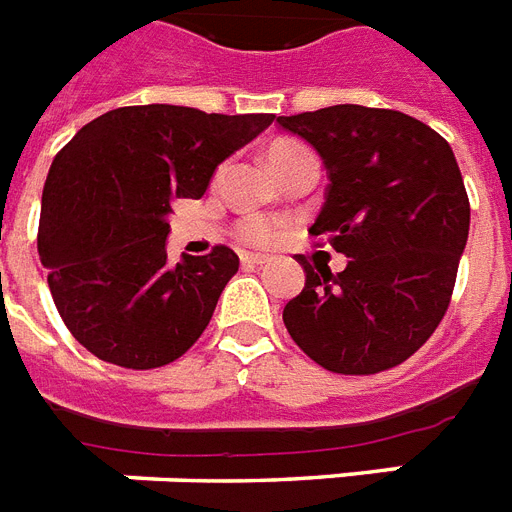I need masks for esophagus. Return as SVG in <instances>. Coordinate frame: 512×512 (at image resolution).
Wrapping results in <instances>:
<instances>
[{
	"mask_svg": "<svg viewBox=\"0 0 512 512\" xmlns=\"http://www.w3.org/2000/svg\"><path fill=\"white\" fill-rule=\"evenodd\" d=\"M240 261H243V264H248V267H267L269 256H259V253H243V256H240Z\"/></svg>",
	"mask_w": 512,
	"mask_h": 512,
	"instance_id": "esophagus-1",
	"label": "esophagus"
}]
</instances>
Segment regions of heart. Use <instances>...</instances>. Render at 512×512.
<instances>
[{
    "mask_svg": "<svg viewBox=\"0 0 512 512\" xmlns=\"http://www.w3.org/2000/svg\"><path fill=\"white\" fill-rule=\"evenodd\" d=\"M304 158H314V155L296 140H275L267 150V161L277 177H280L285 169H290L293 163L304 161ZM288 227L290 224L285 222V219L248 214L237 222L235 235L243 245H253V248H272V245H277L282 237H285Z\"/></svg>",
    "mask_w": 512,
    "mask_h": 512,
    "instance_id": "b5f03b06",
    "label": "heart"
}]
</instances>
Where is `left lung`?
Listing matches in <instances>:
<instances>
[{
    "instance_id": "left-lung-1",
    "label": "left lung",
    "mask_w": 512,
    "mask_h": 512,
    "mask_svg": "<svg viewBox=\"0 0 512 512\" xmlns=\"http://www.w3.org/2000/svg\"><path fill=\"white\" fill-rule=\"evenodd\" d=\"M277 124L320 153L330 185L309 235L349 256L314 269L282 322L298 349L341 375L410 359L439 327L468 243L470 203L449 142L388 108L330 105Z\"/></svg>"
}]
</instances>
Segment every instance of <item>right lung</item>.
Masks as SVG:
<instances>
[{
    "mask_svg": "<svg viewBox=\"0 0 512 512\" xmlns=\"http://www.w3.org/2000/svg\"><path fill=\"white\" fill-rule=\"evenodd\" d=\"M275 121L129 105L81 126L42 192L39 259L71 335L129 370L179 359L211 322L240 261L227 245L166 264L171 206L200 198L219 163Z\"/></svg>",
    "mask_w": 512,
    "mask_h": 512,
    "instance_id": "obj_1",
    "label": "right lung"
}]
</instances>
